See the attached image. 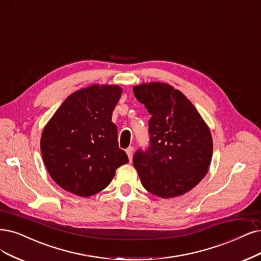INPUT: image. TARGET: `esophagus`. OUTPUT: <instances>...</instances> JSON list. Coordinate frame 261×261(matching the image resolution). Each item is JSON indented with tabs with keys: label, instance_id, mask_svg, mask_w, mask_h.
<instances>
[{
	"label": "esophagus",
	"instance_id": "34e87169",
	"mask_svg": "<svg viewBox=\"0 0 261 261\" xmlns=\"http://www.w3.org/2000/svg\"><path fill=\"white\" fill-rule=\"evenodd\" d=\"M133 150H134V148H133L132 146H130V147H128L127 149H125V152H127V155H128V157H129V160H130V162L132 161V157H133Z\"/></svg>",
	"mask_w": 261,
	"mask_h": 261
}]
</instances>
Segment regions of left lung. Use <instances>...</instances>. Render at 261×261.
Returning a JSON list of instances; mask_svg holds the SVG:
<instances>
[{
	"label": "left lung",
	"instance_id": "obj_1",
	"mask_svg": "<svg viewBox=\"0 0 261 261\" xmlns=\"http://www.w3.org/2000/svg\"><path fill=\"white\" fill-rule=\"evenodd\" d=\"M133 92L151 115L150 146L133 157L142 185L165 199L186 194L203 179L211 165L213 140L208 125L194 104L169 84H141Z\"/></svg>",
	"mask_w": 261,
	"mask_h": 261
}]
</instances>
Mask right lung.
I'll list each match as a JSON object with an SVG mask.
<instances>
[{"label":"right lung","instance_id":"add662e5","mask_svg":"<svg viewBox=\"0 0 261 261\" xmlns=\"http://www.w3.org/2000/svg\"><path fill=\"white\" fill-rule=\"evenodd\" d=\"M122 89L92 85L70 94L45 125L41 151L51 178L62 189L90 197L108 187L129 162L118 146L112 113Z\"/></svg>","mask_w":261,"mask_h":261}]
</instances>
